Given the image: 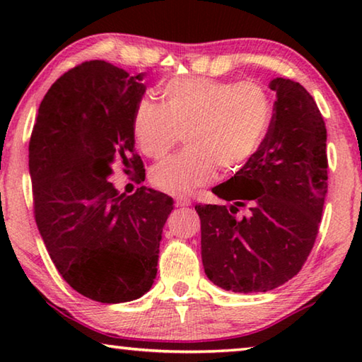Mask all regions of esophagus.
<instances>
[{
	"mask_svg": "<svg viewBox=\"0 0 362 362\" xmlns=\"http://www.w3.org/2000/svg\"><path fill=\"white\" fill-rule=\"evenodd\" d=\"M174 203L177 207H187L192 204V201H189V198H187V196H177V198L174 199Z\"/></svg>",
	"mask_w": 362,
	"mask_h": 362,
	"instance_id": "obj_1",
	"label": "esophagus"
}]
</instances>
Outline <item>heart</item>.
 <instances>
[{
    "mask_svg": "<svg viewBox=\"0 0 362 362\" xmlns=\"http://www.w3.org/2000/svg\"><path fill=\"white\" fill-rule=\"evenodd\" d=\"M163 105L140 99L132 113L139 148L153 159L166 156L187 134L188 148L150 170L151 185L169 194H188L250 161L272 124L273 103L255 81L185 76L164 84Z\"/></svg>",
    "mask_w": 362,
    "mask_h": 362,
    "instance_id": "1",
    "label": "heart"
}]
</instances>
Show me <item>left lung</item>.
<instances>
[{
  "mask_svg": "<svg viewBox=\"0 0 362 362\" xmlns=\"http://www.w3.org/2000/svg\"><path fill=\"white\" fill-rule=\"evenodd\" d=\"M269 89L276 102L260 148L235 177L212 188L231 204L194 206L204 272L225 291L267 292L287 283L320 231L327 193L326 122L300 83L276 78Z\"/></svg>",
  "mask_w": 362,
  "mask_h": 362,
  "instance_id": "obj_1",
  "label": "left lung"
}]
</instances>
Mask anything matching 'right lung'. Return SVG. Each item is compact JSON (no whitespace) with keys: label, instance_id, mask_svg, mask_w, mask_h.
Here are the masks:
<instances>
[{"label":"right lung","instance_id":"right-lung-1","mask_svg":"<svg viewBox=\"0 0 362 362\" xmlns=\"http://www.w3.org/2000/svg\"><path fill=\"white\" fill-rule=\"evenodd\" d=\"M142 78L103 60L73 66L41 100L28 145L33 214L49 257L73 289L102 303L150 289L173 211L168 194L145 187L119 194L107 180L121 163L144 182L132 132Z\"/></svg>","mask_w":362,"mask_h":362}]
</instances>
